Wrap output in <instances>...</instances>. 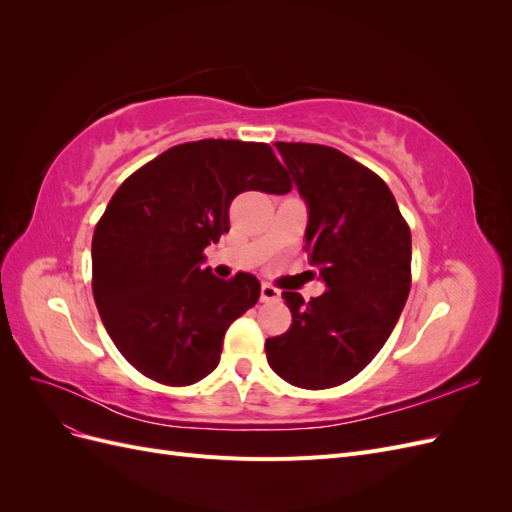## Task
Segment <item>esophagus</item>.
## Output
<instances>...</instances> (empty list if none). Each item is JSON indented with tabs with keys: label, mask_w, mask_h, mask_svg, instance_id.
Listing matches in <instances>:
<instances>
[{
	"label": "esophagus",
	"mask_w": 512,
	"mask_h": 512,
	"mask_svg": "<svg viewBox=\"0 0 512 512\" xmlns=\"http://www.w3.org/2000/svg\"><path fill=\"white\" fill-rule=\"evenodd\" d=\"M277 299H280V290L273 288L271 284H262V286H260V301H262V303L277 301Z\"/></svg>",
	"instance_id": "1"
}]
</instances>
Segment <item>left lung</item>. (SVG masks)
Returning a JSON list of instances; mask_svg holds the SVG:
<instances>
[{"label": "left lung", "mask_w": 512, "mask_h": 512, "mask_svg": "<svg viewBox=\"0 0 512 512\" xmlns=\"http://www.w3.org/2000/svg\"><path fill=\"white\" fill-rule=\"evenodd\" d=\"M307 207L305 252L327 292H282L292 324L267 361L301 389H331L365 369L393 333L410 292L412 237L376 173L324 145L275 143Z\"/></svg>", "instance_id": "8db88e82"}]
</instances>
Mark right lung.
<instances>
[{"label":"right lung","mask_w":512,"mask_h":512,"mask_svg":"<svg viewBox=\"0 0 512 512\" xmlns=\"http://www.w3.org/2000/svg\"><path fill=\"white\" fill-rule=\"evenodd\" d=\"M286 194L265 143L196 141L164 151L119 185L91 241L94 299L113 344L143 376L188 386L218 367L228 327L260 297L252 273L205 267L241 192Z\"/></svg>","instance_id":"add662e5"}]
</instances>
